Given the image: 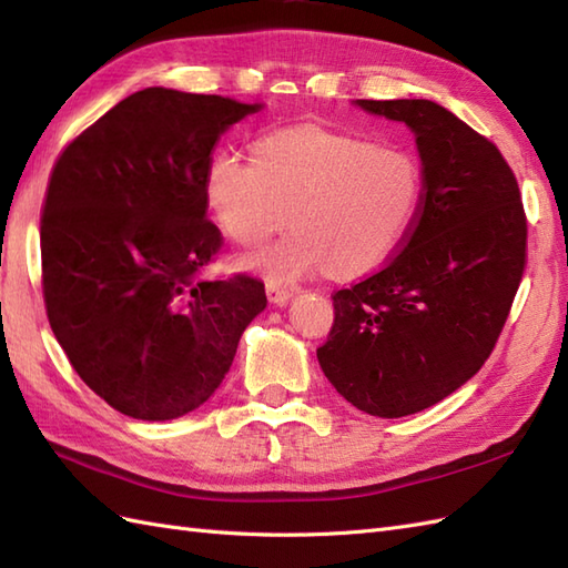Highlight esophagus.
Masks as SVG:
<instances>
[{
    "instance_id": "esophagus-1",
    "label": "esophagus",
    "mask_w": 568,
    "mask_h": 568,
    "mask_svg": "<svg viewBox=\"0 0 568 568\" xmlns=\"http://www.w3.org/2000/svg\"><path fill=\"white\" fill-rule=\"evenodd\" d=\"M293 293H295V287H287V285H281L275 281H268V285H266V295L273 305H285V302L293 297Z\"/></svg>"
}]
</instances>
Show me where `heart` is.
<instances>
[{"instance_id": "obj_1", "label": "heart", "mask_w": 568, "mask_h": 568, "mask_svg": "<svg viewBox=\"0 0 568 568\" xmlns=\"http://www.w3.org/2000/svg\"><path fill=\"white\" fill-rule=\"evenodd\" d=\"M205 183L220 227L242 246H258L293 217L297 232L258 258L278 278L379 268L406 240L424 193L408 150L314 123L261 135L254 154L220 148Z\"/></svg>"}]
</instances>
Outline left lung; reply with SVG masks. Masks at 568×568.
<instances>
[{
    "instance_id": "8db88e82",
    "label": "left lung",
    "mask_w": 568,
    "mask_h": 568,
    "mask_svg": "<svg viewBox=\"0 0 568 568\" xmlns=\"http://www.w3.org/2000/svg\"><path fill=\"white\" fill-rule=\"evenodd\" d=\"M414 130L424 164L416 220L394 256L336 290L316 358L361 412L399 418L438 404L489 358L527 263L518 179L491 140L426 99H358Z\"/></svg>"
}]
</instances>
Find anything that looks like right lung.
<instances>
[{
    "mask_svg": "<svg viewBox=\"0 0 568 568\" xmlns=\"http://www.w3.org/2000/svg\"><path fill=\"white\" fill-rule=\"evenodd\" d=\"M215 94L142 89L68 142L41 210V283L52 334L115 412L169 420L210 399L263 281L207 278L222 248L207 213L220 135L258 111Z\"/></svg>",
    "mask_w": 568,
    "mask_h": 568,
    "instance_id": "right-lung-1",
    "label": "right lung"
}]
</instances>
